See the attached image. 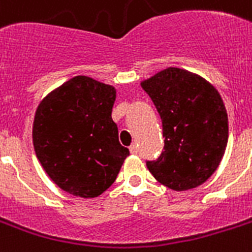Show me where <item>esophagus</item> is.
<instances>
[{"mask_svg": "<svg viewBox=\"0 0 252 252\" xmlns=\"http://www.w3.org/2000/svg\"><path fill=\"white\" fill-rule=\"evenodd\" d=\"M129 151L132 155H136V153H137V145H136V144H132L129 147Z\"/></svg>", "mask_w": 252, "mask_h": 252, "instance_id": "1", "label": "esophagus"}]
</instances>
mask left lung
Returning <instances> with one entry per match:
<instances>
[{
  "label": "left lung",
  "mask_w": 252,
  "mask_h": 252,
  "mask_svg": "<svg viewBox=\"0 0 252 252\" xmlns=\"http://www.w3.org/2000/svg\"><path fill=\"white\" fill-rule=\"evenodd\" d=\"M141 87L162 120L164 152L147 161L149 172L169 189H194L220 166L228 140V119L220 92L202 76L168 67Z\"/></svg>",
  "instance_id": "8db88e82"
}]
</instances>
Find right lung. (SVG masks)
Segmentation results:
<instances>
[{"label":"right lung","mask_w":252,"mask_h":252,"mask_svg":"<svg viewBox=\"0 0 252 252\" xmlns=\"http://www.w3.org/2000/svg\"><path fill=\"white\" fill-rule=\"evenodd\" d=\"M115 99V87L79 75L50 92L36 108L35 155L49 177L70 194L100 195L129 156L111 118Z\"/></svg>","instance_id":"1"}]
</instances>
